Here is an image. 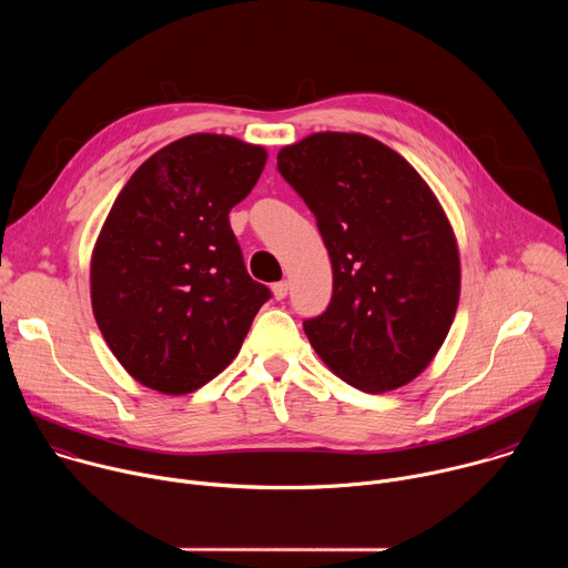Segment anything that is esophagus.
<instances>
[{"mask_svg": "<svg viewBox=\"0 0 568 568\" xmlns=\"http://www.w3.org/2000/svg\"><path fill=\"white\" fill-rule=\"evenodd\" d=\"M287 290H290V283L287 281H278L272 285V292H274V298H285L287 296Z\"/></svg>", "mask_w": 568, "mask_h": 568, "instance_id": "esophagus-1", "label": "esophagus"}]
</instances>
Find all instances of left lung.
Instances as JSON below:
<instances>
[{
  "instance_id": "left-lung-1",
  "label": "left lung",
  "mask_w": 568,
  "mask_h": 568,
  "mask_svg": "<svg viewBox=\"0 0 568 568\" xmlns=\"http://www.w3.org/2000/svg\"><path fill=\"white\" fill-rule=\"evenodd\" d=\"M276 159L333 263L326 312L303 321L312 348L359 390L409 384L443 346L460 294L443 206L407 159L366 134L316 132Z\"/></svg>"
}]
</instances>
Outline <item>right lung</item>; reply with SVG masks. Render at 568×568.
I'll return each mask as SVG.
<instances>
[{
	"instance_id": "obj_1",
	"label": "right lung",
	"mask_w": 568,
	"mask_h": 568,
	"mask_svg": "<svg viewBox=\"0 0 568 568\" xmlns=\"http://www.w3.org/2000/svg\"><path fill=\"white\" fill-rule=\"evenodd\" d=\"M265 161L261 145L191 134L145 159L119 193L92 256V307L143 386L184 395L211 382L270 301L229 224Z\"/></svg>"
}]
</instances>
